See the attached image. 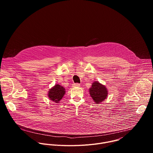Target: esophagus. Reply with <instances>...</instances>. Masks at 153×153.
Wrapping results in <instances>:
<instances>
[{
    "instance_id": "obj_1",
    "label": "esophagus",
    "mask_w": 153,
    "mask_h": 153,
    "mask_svg": "<svg viewBox=\"0 0 153 153\" xmlns=\"http://www.w3.org/2000/svg\"><path fill=\"white\" fill-rule=\"evenodd\" d=\"M73 87H78V86H80V83H74V84L73 85Z\"/></svg>"
}]
</instances>
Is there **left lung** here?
I'll list each match as a JSON object with an SVG mask.
<instances>
[{
    "mask_svg": "<svg viewBox=\"0 0 153 153\" xmlns=\"http://www.w3.org/2000/svg\"><path fill=\"white\" fill-rule=\"evenodd\" d=\"M90 94L96 103H100L108 95L106 87L98 82H94L90 88Z\"/></svg>",
    "mask_w": 153,
    "mask_h": 153,
    "instance_id": "8db88e82",
    "label": "left lung"
}]
</instances>
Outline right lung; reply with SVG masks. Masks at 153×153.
I'll return each mask as SVG.
<instances>
[{
  "label": "right lung",
  "mask_w": 153,
  "mask_h": 153,
  "mask_svg": "<svg viewBox=\"0 0 153 153\" xmlns=\"http://www.w3.org/2000/svg\"><path fill=\"white\" fill-rule=\"evenodd\" d=\"M65 93V91L63 86L59 85H56L53 88L50 90L48 97L51 100L57 103L61 100Z\"/></svg>",
  "instance_id": "add662e5"
}]
</instances>
